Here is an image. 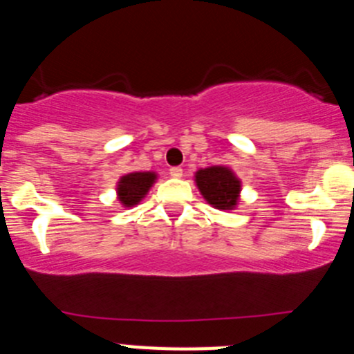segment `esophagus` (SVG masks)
Segmentation results:
<instances>
[{
    "label": "esophagus",
    "mask_w": 354,
    "mask_h": 354,
    "mask_svg": "<svg viewBox=\"0 0 354 354\" xmlns=\"http://www.w3.org/2000/svg\"><path fill=\"white\" fill-rule=\"evenodd\" d=\"M170 175L174 177V179H179V177H183V168L180 167H171L170 168Z\"/></svg>",
    "instance_id": "obj_1"
}]
</instances>
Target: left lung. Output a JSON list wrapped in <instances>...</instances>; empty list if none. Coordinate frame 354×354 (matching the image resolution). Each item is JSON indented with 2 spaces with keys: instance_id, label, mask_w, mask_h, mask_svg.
Instances as JSON below:
<instances>
[{
  "instance_id": "8db88e82",
  "label": "left lung",
  "mask_w": 354,
  "mask_h": 354,
  "mask_svg": "<svg viewBox=\"0 0 354 354\" xmlns=\"http://www.w3.org/2000/svg\"><path fill=\"white\" fill-rule=\"evenodd\" d=\"M195 183L207 204L220 211H232L239 202L241 180L228 167L202 168L195 174Z\"/></svg>"
}]
</instances>
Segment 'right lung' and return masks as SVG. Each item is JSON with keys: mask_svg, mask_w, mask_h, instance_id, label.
I'll use <instances>...</instances> for the list:
<instances>
[{"mask_svg": "<svg viewBox=\"0 0 354 354\" xmlns=\"http://www.w3.org/2000/svg\"><path fill=\"white\" fill-rule=\"evenodd\" d=\"M156 179H158V175L154 171H133V174L120 177L117 184L118 202L124 207H133V205L140 204L152 187V184L156 183Z\"/></svg>", "mask_w": 354, "mask_h": 354, "instance_id": "right-lung-1", "label": "right lung"}]
</instances>
